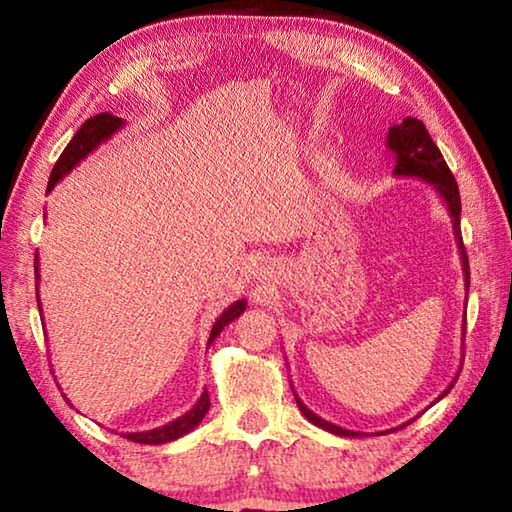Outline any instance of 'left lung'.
Masks as SVG:
<instances>
[{
	"instance_id": "obj_1",
	"label": "left lung",
	"mask_w": 512,
	"mask_h": 512,
	"mask_svg": "<svg viewBox=\"0 0 512 512\" xmlns=\"http://www.w3.org/2000/svg\"><path fill=\"white\" fill-rule=\"evenodd\" d=\"M386 146L388 151L395 155V169L393 173L395 176H406V178H420L424 183L433 185L436 189V194L443 198V203L447 205V212L452 216V223H454V237H456V244H458V253H461V264H463V275H465V293L470 291V264H467V255H465V246H463V237H461V194H458V185L452 176V171H449L447 162L443 158V153L427 133V128L420 119L415 117H406L402 124H397L393 128H388V137H386ZM463 336H465V318H463ZM456 384V379L449 384L443 395L438 397V400H443V397L452 391V386ZM296 395V393H293ZM436 400V402H438ZM296 404L300 413L305 415V418L316 424V427L325 429L329 433H336V436H343V438H363L368 436V433H361V431H348L343 427H336V424L327 422L316 415L311 409H307L305 404H302L300 397L296 395ZM415 418H411L409 422L400 424L397 429L406 427V424H411ZM395 431V429H391ZM386 433V431H381Z\"/></svg>"
}]
</instances>
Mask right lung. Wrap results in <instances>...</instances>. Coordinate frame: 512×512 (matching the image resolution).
I'll list each match as a JSON object with an SVG mask.
<instances>
[{"label":"right lung","mask_w":512,"mask_h":512,"mask_svg":"<svg viewBox=\"0 0 512 512\" xmlns=\"http://www.w3.org/2000/svg\"><path fill=\"white\" fill-rule=\"evenodd\" d=\"M124 126V119L110 115V112H101V115H94L90 117L85 124L79 128V133L72 137V142L67 144V149L60 155L54 171H51L49 176V185H47V194L54 189L60 180H63L69 171H72L76 164H79L83 158H88V155L97 149L101 142H106L108 137L115 135L119 128ZM36 298L38 296V284H40V262H38V253H36ZM38 309L42 311L40 302H38ZM246 311V300H237L232 302V305L223 311V314L216 318V323L212 325V332H210V339H207V345H212L216 336L221 334V329L225 325H230L232 320L239 318L241 314ZM210 411V395L207 391L201 393L198 397V402L189 409L185 415H180V418L171 420L167 424H162L158 429H149V431H137V433H124V438L133 440V443H142V445H164V443H171V440H178L183 438L185 433H189L192 429H196L201 420L205 418V413Z\"/></svg>","instance_id":"add662e5"}]
</instances>
